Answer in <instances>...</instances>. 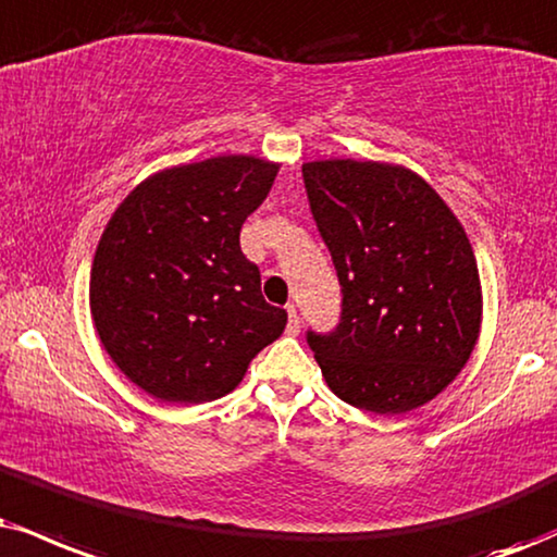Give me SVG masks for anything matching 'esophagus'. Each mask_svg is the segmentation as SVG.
<instances>
[{"label":"esophagus","instance_id":"obj_1","mask_svg":"<svg viewBox=\"0 0 557 557\" xmlns=\"http://www.w3.org/2000/svg\"><path fill=\"white\" fill-rule=\"evenodd\" d=\"M286 312H289V333L297 335V333H299V314H297V307L286 305Z\"/></svg>","mask_w":557,"mask_h":557}]
</instances>
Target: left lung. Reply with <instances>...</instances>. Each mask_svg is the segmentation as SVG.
<instances>
[{
	"label": "left lung",
	"instance_id": "left-lung-1",
	"mask_svg": "<svg viewBox=\"0 0 557 557\" xmlns=\"http://www.w3.org/2000/svg\"><path fill=\"white\" fill-rule=\"evenodd\" d=\"M301 177L343 294L338 325L307 331L327 387L382 416L429 403L480 333V276L462 224L397 164L307 162Z\"/></svg>",
	"mask_w": 557,
	"mask_h": 557
}]
</instances>
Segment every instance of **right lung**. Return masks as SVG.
Returning a JSON list of instances; mask_svg holds the SVG:
<instances>
[{
  "label": "right lung",
  "instance_id": "1",
  "mask_svg": "<svg viewBox=\"0 0 557 557\" xmlns=\"http://www.w3.org/2000/svg\"><path fill=\"white\" fill-rule=\"evenodd\" d=\"M278 164L230 154L136 185L102 232L89 310L115 367L164 403H209L237 387L252 356L284 333L260 294L239 230Z\"/></svg>",
  "mask_w": 557,
  "mask_h": 557
}]
</instances>
